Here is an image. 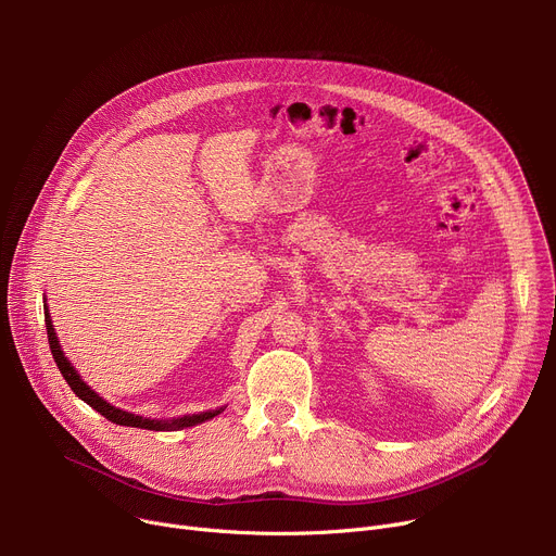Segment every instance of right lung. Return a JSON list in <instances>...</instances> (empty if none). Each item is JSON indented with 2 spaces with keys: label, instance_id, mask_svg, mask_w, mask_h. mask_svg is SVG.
Returning <instances> with one entry per match:
<instances>
[{
  "label": "right lung",
  "instance_id": "1",
  "mask_svg": "<svg viewBox=\"0 0 556 556\" xmlns=\"http://www.w3.org/2000/svg\"><path fill=\"white\" fill-rule=\"evenodd\" d=\"M45 325H47V338H49V346H51V356H53L58 369H61V374L65 376L67 386L74 390V394L78 399H83L87 405L94 407L97 413H101L108 421H112L116 426L146 428V430H180V428H189V426L202 424V421H207V419H214L216 415L223 413V407H218V410H207V413H200V415H185V417H178V419H149V417H139V415L119 410V407L110 405L103 396H99L90 386H87L83 378L78 376V371L74 369V365L65 358L63 349H61V342H58V336L53 331L49 308H45Z\"/></svg>",
  "mask_w": 556,
  "mask_h": 556
}]
</instances>
